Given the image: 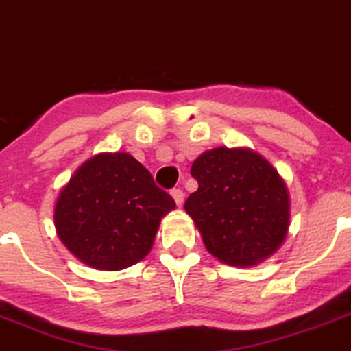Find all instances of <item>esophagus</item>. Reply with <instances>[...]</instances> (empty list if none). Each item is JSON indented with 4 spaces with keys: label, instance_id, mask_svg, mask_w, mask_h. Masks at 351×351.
<instances>
[{
    "label": "esophagus",
    "instance_id": "obj_1",
    "mask_svg": "<svg viewBox=\"0 0 351 351\" xmlns=\"http://www.w3.org/2000/svg\"><path fill=\"white\" fill-rule=\"evenodd\" d=\"M171 195H173V199H175L176 204H178V206L183 204V199H185V194H183L182 189H173Z\"/></svg>",
    "mask_w": 351,
    "mask_h": 351
}]
</instances>
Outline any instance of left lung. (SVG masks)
<instances>
[{
	"mask_svg": "<svg viewBox=\"0 0 351 351\" xmlns=\"http://www.w3.org/2000/svg\"><path fill=\"white\" fill-rule=\"evenodd\" d=\"M191 175L199 189L185 201V211L213 256L251 267L279 250L289 227V194L265 157L218 147L194 160Z\"/></svg>",
	"mask_w": 351,
	"mask_h": 351,
	"instance_id": "left-lung-1",
	"label": "left lung"
}]
</instances>
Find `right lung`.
Listing matches in <instances>:
<instances>
[{
	"label": "right lung",
	"instance_id": "right-lung-1",
	"mask_svg": "<svg viewBox=\"0 0 351 351\" xmlns=\"http://www.w3.org/2000/svg\"><path fill=\"white\" fill-rule=\"evenodd\" d=\"M175 209L149 169L126 152L98 154L62 189L55 227L65 247L97 270H123L152 250L160 218Z\"/></svg>",
	"mask_w": 351,
	"mask_h": 351
}]
</instances>
